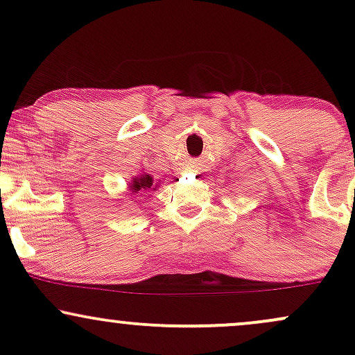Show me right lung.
<instances>
[{"mask_svg":"<svg viewBox=\"0 0 355 355\" xmlns=\"http://www.w3.org/2000/svg\"><path fill=\"white\" fill-rule=\"evenodd\" d=\"M130 190L133 193H145V191L157 190V185H155L153 177H150L148 173H141L130 182Z\"/></svg>","mask_w":355,"mask_h":355,"instance_id":"1","label":"right lung"}]
</instances>
